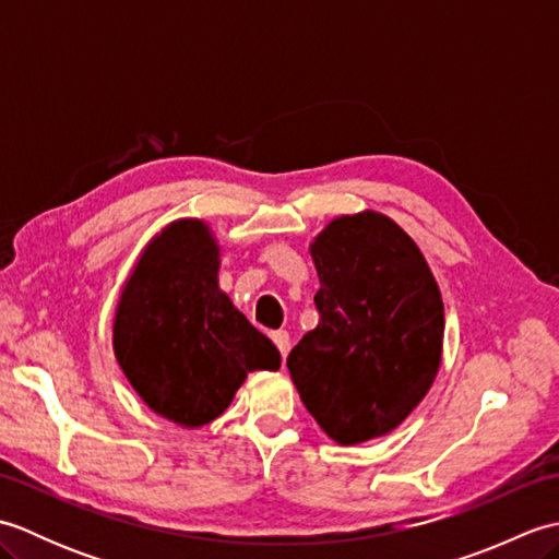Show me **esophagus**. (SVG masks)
Listing matches in <instances>:
<instances>
[{
	"mask_svg": "<svg viewBox=\"0 0 559 559\" xmlns=\"http://www.w3.org/2000/svg\"><path fill=\"white\" fill-rule=\"evenodd\" d=\"M271 338H273V343H276V348L281 350L283 358H286L288 348H290V334H288V331H273Z\"/></svg>",
	"mask_w": 559,
	"mask_h": 559,
	"instance_id": "34e87169",
	"label": "esophagus"
}]
</instances>
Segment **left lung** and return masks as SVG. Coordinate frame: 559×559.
<instances>
[{
  "label": "left lung",
  "instance_id": "left-lung-1",
  "mask_svg": "<svg viewBox=\"0 0 559 559\" xmlns=\"http://www.w3.org/2000/svg\"><path fill=\"white\" fill-rule=\"evenodd\" d=\"M310 254L319 324L288 355L293 384L336 444L384 437L442 365V293L413 237L372 209L331 221Z\"/></svg>",
  "mask_w": 559,
  "mask_h": 559
}]
</instances>
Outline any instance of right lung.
<instances>
[{"instance_id": "obj_1", "label": "right lung", "mask_w": 559, "mask_h": 559, "mask_svg": "<svg viewBox=\"0 0 559 559\" xmlns=\"http://www.w3.org/2000/svg\"><path fill=\"white\" fill-rule=\"evenodd\" d=\"M211 225L177 218L141 249L112 317L117 365L146 406L204 427L230 406L249 372L278 370L281 353L218 286Z\"/></svg>"}]
</instances>
